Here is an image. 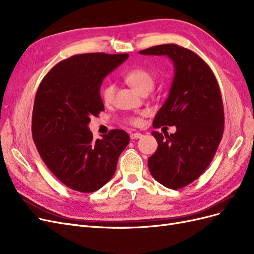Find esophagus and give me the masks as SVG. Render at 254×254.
<instances>
[{"label":"esophagus","mask_w":254,"mask_h":254,"mask_svg":"<svg viewBox=\"0 0 254 254\" xmlns=\"http://www.w3.org/2000/svg\"><path fill=\"white\" fill-rule=\"evenodd\" d=\"M142 136H143V134H142V133H140V132H132V133H130V137H131L132 140L141 139Z\"/></svg>","instance_id":"obj_1"}]
</instances>
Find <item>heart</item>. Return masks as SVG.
<instances>
[{
  "label": "heart",
  "instance_id": "b5f03b06",
  "mask_svg": "<svg viewBox=\"0 0 254 254\" xmlns=\"http://www.w3.org/2000/svg\"><path fill=\"white\" fill-rule=\"evenodd\" d=\"M124 80L129 84L130 87H132L134 90H136L139 93L145 94L148 93L149 91L153 88V84H155V75H153L149 70L145 67H133L128 70L124 76ZM115 84L114 83H108L106 84L104 89L102 90V99L106 105H109L113 102L114 94H115ZM127 122L129 124L137 126L141 124L142 119L139 115H135V117H130L127 119Z\"/></svg>",
  "mask_w": 254,
  "mask_h": 254
}]
</instances>
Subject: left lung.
Here are the masks:
<instances>
[{
    "label": "left lung",
    "instance_id": "1",
    "mask_svg": "<svg viewBox=\"0 0 254 254\" xmlns=\"http://www.w3.org/2000/svg\"><path fill=\"white\" fill-rule=\"evenodd\" d=\"M142 55H165L175 64L170 95L152 126H176L175 133L151 134L158 149L148 159L151 176L167 189L189 186L206 170L224 133V104L210 66L193 51L174 43L156 45Z\"/></svg>",
    "mask_w": 254,
    "mask_h": 254
}]
</instances>
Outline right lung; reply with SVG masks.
<instances>
[{
  "mask_svg": "<svg viewBox=\"0 0 254 254\" xmlns=\"http://www.w3.org/2000/svg\"><path fill=\"white\" fill-rule=\"evenodd\" d=\"M128 54L89 53L60 61L37 90L32 133L45 165L67 188L92 193L113 177L130 137L113 129L93 139L88 124L105 110L99 89L103 79Z\"/></svg>",
  "mask_w": 254,
  "mask_h": 254,
  "instance_id": "add662e5",
  "label": "right lung"
}]
</instances>
